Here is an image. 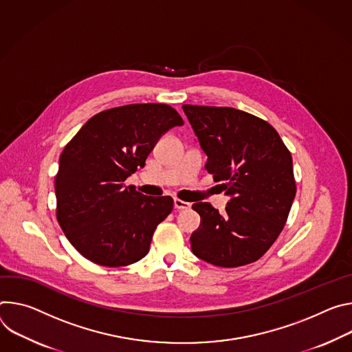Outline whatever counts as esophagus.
<instances>
[{
  "instance_id": "34e87169",
  "label": "esophagus",
  "mask_w": 352,
  "mask_h": 352,
  "mask_svg": "<svg viewBox=\"0 0 352 352\" xmlns=\"http://www.w3.org/2000/svg\"><path fill=\"white\" fill-rule=\"evenodd\" d=\"M173 204H175L176 210H187V208H190V203H186V201H183L180 199H175Z\"/></svg>"
}]
</instances>
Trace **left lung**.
<instances>
[{"mask_svg":"<svg viewBox=\"0 0 352 352\" xmlns=\"http://www.w3.org/2000/svg\"><path fill=\"white\" fill-rule=\"evenodd\" d=\"M208 156L206 169L230 197L225 212L192 204L201 217L191 250L218 267L258 260L281 233L296 194L292 156L276 129L258 117L217 106L183 104Z\"/></svg>","mask_w":352,"mask_h":352,"instance_id":"1","label":"left lung"}]
</instances>
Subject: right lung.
Masks as SVG:
<instances>
[{"mask_svg":"<svg viewBox=\"0 0 352 352\" xmlns=\"http://www.w3.org/2000/svg\"><path fill=\"white\" fill-rule=\"evenodd\" d=\"M176 126H183V119L169 104H126L91 117L65 145L54 180L56 215L85 258L122 267L146 256L173 199L144 196L124 182L145 166L155 144Z\"/></svg>","mask_w":352,"mask_h":352,"instance_id":"right-lung-1","label":"right lung"}]
</instances>
